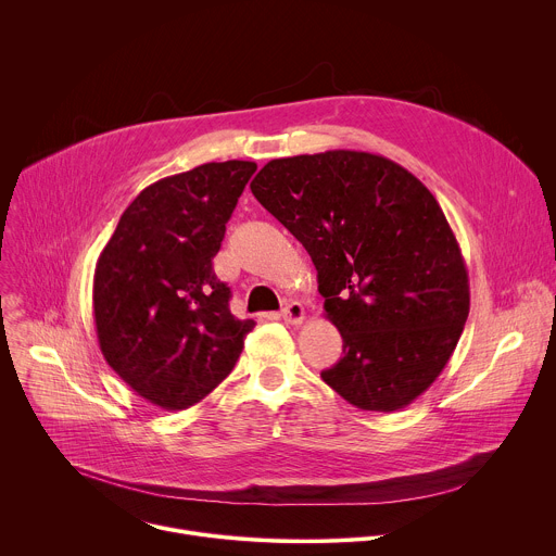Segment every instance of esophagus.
I'll use <instances>...</instances> for the list:
<instances>
[{"mask_svg": "<svg viewBox=\"0 0 556 556\" xmlns=\"http://www.w3.org/2000/svg\"><path fill=\"white\" fill-rule=\"evenodd\" d=\"M281 319H283L286 324H290V326H299V324H303V319H305V309H303V305H301L299 301H288V303H286V307L281 309Z\"/></svg>", "mask_w": 556, "mask_h": 556, "instance_id": "obj_1", "label": "esophagus"}]
</instances>
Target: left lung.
<instances>
[{
	"label": "left lung",
	"mask_w": 556,
	"mask_h": 556,
	"mask_svg": "<svg viewBox=\"0 0 556 556\" xmlns=\"http://www.w3.org/2000/svg\"><path fill=\"white\" fill-rule=\"evenodd\" d=\"M253 195L303 244L343 358L321 378L363 412L412 405L448 363L470 307L468 273L433 193L384 155L277 157Z\"/></svg>",
	"instance_id": "1"
}]
</instances>
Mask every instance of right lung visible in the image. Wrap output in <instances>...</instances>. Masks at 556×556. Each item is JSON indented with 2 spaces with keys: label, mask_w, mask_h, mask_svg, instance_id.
Masks as SVG:
<instances>
[{
  "label": "right lung",
  "mask_w": 556,
  "mask_h": 556,
  "mask_svg": "<svg viewBox=\"0 0 556 556\" xmlns=\"http://www.w3.org/2000/svg\"><path fill=\"white\" fill-rule=\"evenodd\" d=\"M257 165L206 163L157 180L125 208L94 270L108 365L151 405L182 412L230 374L253 319L230 314L213 273L226 222Z\"/></svg>",
  "instance_id": "add662e5"
}]
</instances>
